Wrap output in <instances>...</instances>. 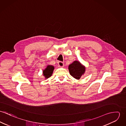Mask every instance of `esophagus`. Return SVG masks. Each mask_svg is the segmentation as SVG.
Returning <instances> with one entry per match:
<instances>
[{
  "instance_id": "obj_1",
  "label": "esophagus",
  "mask_w": 126,
  "mask_h": 126,
  "mask_svg": "<svg viewBox=\"0 0 126 126\" xmlns=\"http://www.w3.org/2000/svg\"><path fill=\"white\" fill-rule=\"evenodd\" d=\"M58 63V65H59V66H60V67H63V66H64V64H63V62H59Z\"/></svg>"
}]
</instances>
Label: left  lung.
Listing matches in <instances>:
<instances>
[{"mask_svg": "<svg viewBox=\"0 0 126 126\" xmlns=\"http://www.w3.org/2000/svg\"><path fill=\"white\" fill-rule=\"evenodd\" d=\"M70 74L76 79H79L85 71V67L79 62L75 61L68 66Z\"/></svg>", "mask_w": 126, "mask_h": 126, "instance_id": "1", "label": "left lung"}]
</instances>
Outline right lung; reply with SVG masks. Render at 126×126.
Segmentation results:
<instances>
[{
  "label": "right lung",
  "instance_id": "add662e5",
  "mask_svg": "<svg viewBox=\"0 0 126 126\" xmlns=\"http://www.w3.org/2000/svg\"><path fill=\"white\" fill-rule=\"evenodd\" d=\"M54 69V67L52 65H48L47 66L46 68L43 71V75L45 77V79H47L51 76Z\"/></svg>",
  "mask_w": 126,
  "mask_h": 126
}]
</instances>
